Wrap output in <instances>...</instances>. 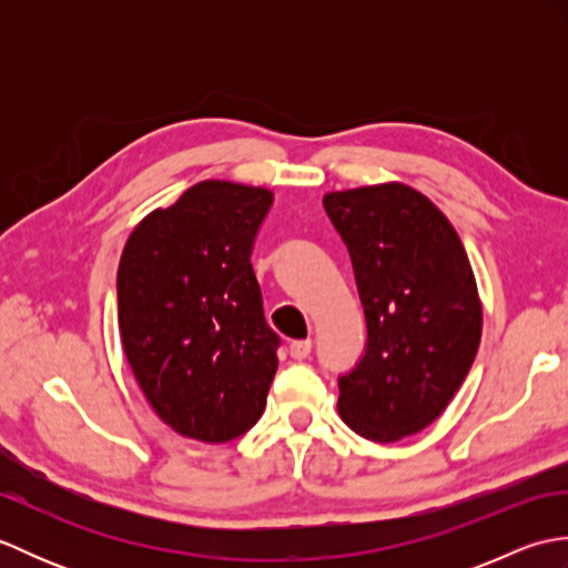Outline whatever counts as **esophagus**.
<instances>
[{
  "instance_id": "34e87169",
  "label": "esophagus",
  "mask_w": 568,
  "mask_h": 568,
  "mask_svg": "<svg viewBox=\"0 0 568 568\" xmlns=\"http://www.w3.org/2000/svg\"><path fill=\"white\" fill-rule=\"evenodd\" d=\"M310 352H312V339H297V342L291 344V356H293L295 361L307 358Z\"/></svg>"
}]
</instances>
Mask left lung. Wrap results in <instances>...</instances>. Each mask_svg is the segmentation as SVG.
Masks as SVG:
<instances>
[{
  "mask_svg": "<svg viewBox=\"0 0 568 568\" xmlns=\"http://www.w3.org/2000/svg\"><path fill=\"white\" fill-rule=\"evenodd\" d=\"M354 263L366 354L339 378V415L390 444L437 419L474 364L484 307L466 248L437 204L405 183L322 197Z\"/></svg>",
  "mask_w": 568,
  "mask_h": 568,
  "instance_id": "1",
  "label": "left lung"
}]
</instances>
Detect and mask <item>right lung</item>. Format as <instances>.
<instances>
[{"label":"right lung","instance_id":"add662e5","mask_svg":"<svg viewBox=\"0 0 568 568\" xmlns=\"http://www.w3.org/2000/svg\"><path fill=\"white\" fill-rule=\"evenodd\" d=\"M273 192L202 180L143 216L116 273L119 334L153 413L180 437L236 439L277 371L251 248Z\"/></svg>","mask_w":568,"mask_h":568}]
</instances>
